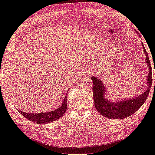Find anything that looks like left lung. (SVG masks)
I'll return each mask as SVG.
<instances>
[{
  "label": "left lung",
  "instance_id": "8db88e82",
  "mask_svg": "<svg viewBox=\"0 0 155 155\" xmlns=\"http://www.w3.org/2000/svg\"><path fill=\"white\" fill-rule=\"evenodd\" d=\"M141 44L143 45V51L146 55L145 61L148 68V73L147 76V88L141 94L118 102L110 100L106 96L107 89L102 81L94 75L91 77V80H92L94 84L93 98L94 105L97 112L104 117L110 119L127 118L137 112L147 100L152 85V68L146 49L143 43Z\"/></svg>",
  "mask_w": 155,
  "mask_h": 155
}]
</instances>
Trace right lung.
<instances>
[{
	"label": "right lung",
	"mask_w": 155,
	"mask_h": 155,
	"mask_svg": "<svg viewBox=\"0 0 155 155\" xmlns=\"http://www.w3.org/2000/svg\"><path fill=\"white\" fill-rule=\"evenodd\" d=\"M68 93L66 94L65 98L63 101L61 105L59 108L55 109L53 111L48 112H41V113H26L19 110V112L22 114L24 117L29 120L33 122L36 124H48V123L55 121L56 120L60 118L64 114L66 110H67V97Z\"/></svg>",
	"instance_id": "1"
}]
</instances>
